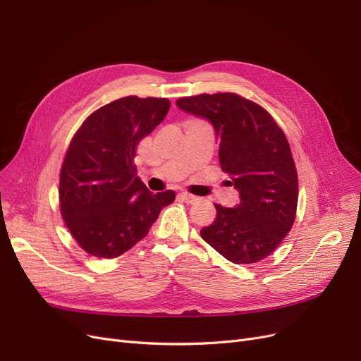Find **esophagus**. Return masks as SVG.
I'll return each instance as SVG.
<instances>
[{"mask_svg": "<svg viewBox=\"0 0 361 361\" xmlns=\"http://www.w3.org/2000/svg\"><path fill=\"white\" fill-rule=\"evenodd\" d=\"M178 196H180L185 203H190V205H192V203H196V202L199 200V197H197V196H193V195H190V193H185V192L180 193Z\"/></svg>", "mask_w": 361, "mask_h": 361, "instance_id": "esophagus-1", "label": "esophagus"}]
</instances>
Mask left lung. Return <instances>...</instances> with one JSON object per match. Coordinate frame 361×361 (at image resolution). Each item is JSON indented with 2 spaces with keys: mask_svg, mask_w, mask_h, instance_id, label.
Masks as SVG:
<instances>
[{
  "mask_svg": "<svg viewBox=\"0 0 361 361\" xmlns=\"http://www.w3.org/2000/svg\"><path fill=\"white\" fill-rule=\"evenodd\" d=\"M183 112L207 119L219 142V165L239 192L236 207L215 205L200 236L233 264H252L286 238L295 221L298 176L286 135L261 106L238 94L177 100Z\"/></svg>",
  "mask_w": 361,
  "mask_h": 361,
  "instance_id": "1",
  "label": "left lung"
}]
</instances>
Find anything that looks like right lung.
Masks as SVG:
<instances>
[{
    "mask_svg": "<svg viewBox=\"0 0 361 361\" xmlns=\"http://www.w3.org/2000/svg\"><path fill=\"white\" fill-rule=\"evenodd\" d=\"M168 99L128 96L91 114L69 145L60 172V211L85 252L115 258L149 233L172 190L153 195L137 177V145L164 121Z\"/></svg>",
    "mask_w": 361,
    "mask_h": 361,
    "instance_id": "obj_1",
    "label": "right lung"
}]
</instances>
